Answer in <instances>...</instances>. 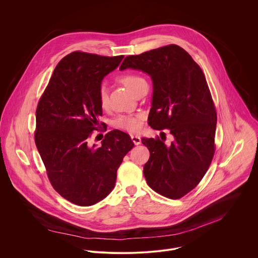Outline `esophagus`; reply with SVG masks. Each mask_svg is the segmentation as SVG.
I'll return each instance as SVG.
<instances>
[{
  "label": "esophagus",
  "instance_id": "1",
  "mask_svg": "<svg viewBox=\"0 0 258 258\" xmlns=\"http://www.w3.org/2000/svg\"><path fill=\"white\" fill-rule=\"evenodd\" d=\"M131 139L133 141V143L135 145H140L141 144V138L139 136H136V135H131Z\"/></svg>",
  "mask_w": 258,
  "mask_h": 258
}]
</instances>
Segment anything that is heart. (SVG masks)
Instances as JSON below:
<instances>
[{"instance_id": "b5f03b06", "label": "heart", "mask_w": 258, "mask_h": 258, "mask_svg": "<svg viewBox=\"0 0 258 258\" xmlns=\"http://www.w3.org/2000/svg\"><path fill=\"white\" fill-rule=\"evenodd\" d=\"M119 81L132 93L134 92V90L136 89V87L138 85L145 82V80L142 77L132 74L121 75L119 77ZM99 102L102 107H105L108 103V94H107V90L104 85H101L99 88ZM141 119H142V115H140V114L120 116L115 121V126L120 129L135 133V132L140 131V129H141V126H142Z\"/></svg>"}]
</instances>
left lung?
I'll return each instance as SVG.
<instances>
[{"instance_id": "obj_1", "label": "left lung", "mask_w": 258, "mask_h": 258, "mask_svg": "<svg viewBox=\"0 0 258 258\" xmlns=\"http://www.w3.org/2000/svg\"><path fill=\"white\" fill-rule=\"evenodd\" d=\"M147 74L153 82L149 125L170 129L174 141L142 138L150 158L144 176L151 188L169 199H180L206 175L214 154L217 112L205 74L179 45L170 44L127 56L120 71Z\"/></svg>"}]
</instances>
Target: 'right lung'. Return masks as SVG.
<instances>
[{
    "instance_id": "1",
    "label": "right lung",
    "mask_w": 258,
    "mask_h": 258,
    "mask_svg": "<svg viewBox=\"0 0 258 258\" xmlns=\"http://www.w3.org/2000/svg\"><path fill=\"white\" fill-rule=\"evenodd\" d=\"M123 57L68 54L37 104L35 141L47 177L61 197L77 206L95 205L110 194L124 156L134 147L130 136L117 129L105 135L100 147L88 144L100 125L102 80Z\"/></svg>"
}]
</instances>
